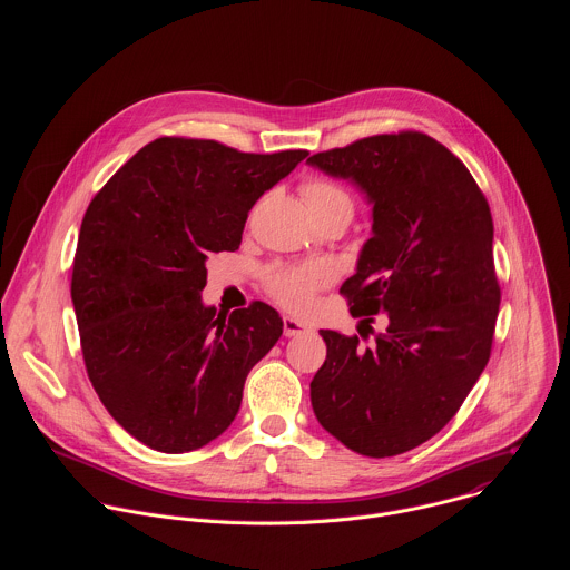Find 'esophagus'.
Listing matches in <instances>:
<instances>
[{
  "mask_svg": "<svg viewBox=\"0 0 570 570\" xmlns=\"http://www.w3.org/2000/svg\"><path fill=\"white\" fill-rule=\"evenodd\" d=\"M306 332H311V324H306L304 320H297L293 315H284V336L295 338V336H302Z\"/></svg>",
  "mask_w": 570,
  "mask_h": 570,
  "instance_id": "1",
  "label": "esophagus"
}]
</instances>
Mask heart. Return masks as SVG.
Segmentation results:
<instances>
[{"label":"heart","instance_id":"obj_1","mask_svg":"<svg viewBox=\"0 0 570 570\" xmlns=\"http://www.w3.org/2000/svg\"><path fill=\"white\" fill-rule=\"evenodd\" d=\"M302 196L313 214L327 209H345L350 216L354 212V200L345 187L327 178H311L302 185ZM336 273L330 264L313 262L295 268H275L266 275L268 293L291 311H308L313 297L324 286L334 282Z\"/></svg>","mask_w":570,"mask_h":570}]
</instances>
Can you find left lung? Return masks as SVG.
I'll return each mask as SVG.
<instances>
[{
    "label": "left lung",
    "instance_id": "left-lung-1",
    "mask_svg": "<svg viewBox=\"0 0 570 570\" xmlns=\"http://www.w3.org/2000/svg\"><path fill=\"white\" fill-rule=\"evenodd\" d=\"M306 161L372 205V236L341 293L367 332L376 313L385 324L370 347L320 332L327 361L311 381L313 413L361 455H399L451 422L490 361L501 304L492 212L462 161L424 132L374 135Z\"/></svg>",
    "mask_w": 570,
    "mask_h": 570
}]
</instances>
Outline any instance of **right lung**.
I'll use <instances>...</instances> for the list:
<instances>
[{
	"label": "right lung",
	"mask_w": 570,
	"mask_h": 570,
	"mask_svg": "<svg viewBox=\"0 0 570 570\" xmlns=\"http://www.w3.org/2000/svg\"><path fill=\"white\" fill-rule=\"evenodd\" d=\"M306 155L159 137L92 198L71 271L80 350L106 411L141 444L187 453L234 422L284 322L264 302L205 306V264L238 250L253 205Z\"/></svg>",
	"instance_id": "right-lung-1"
}]
</instances>
